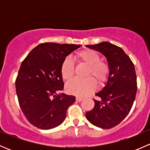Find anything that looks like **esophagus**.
<instances>
[{
  "label": "esophagus",
  "instance_id": "obj_1",
  "mask_svg": "<svg viewBox=\"0 0 150 150\" xmlns=\"http://www.w3.org/2000/svg\"><path fill=\"white\" fill-rule=\"evenodd\" d=\"M75 99H76L77 102H81V101L83 99V98L81 97V96H76V98H75Z\"/></svg>",
  "mask_w": 150,
  "mask_h": 150
}]
</instances>
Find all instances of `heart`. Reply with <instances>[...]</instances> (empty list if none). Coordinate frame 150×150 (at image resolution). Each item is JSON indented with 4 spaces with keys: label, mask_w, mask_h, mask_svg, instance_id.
Listing matches in <instances>:
<instances>
[{
    "label": "heart",
    "mask_w": 150,
    "mask_h": 150,
    "mask_svg": "<svg viewBox=\"0 0 150 150\" xmlns=\"http://www.w3.org/2000/svg\"><path fill=\"white\" fill-rule=\"evenodd\" d=\"M75 59L78 64L88 66L86 79H74L66 85L68 93L78 96H84L96 89V82L100 87L107 83L110 75V67L107 62L101 60V57L92 49H83L78 51ZM75 67L73 62L69 58L62 61L60 67L62 78L69 81L75 75Z\"/></svg>",
    "instance_id": "obj_1"
}]
</instances>
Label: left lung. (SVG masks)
I'll return each mask as SVG.
<instances>
[{"instance_id":"obj_1","label":"left lung","mask_w":150,"mask_h":150,"mask_svg":"<svg viewBox=\"0 0 150 150\" xmlns=\"http://www.w3.org/2000/svg\"><path fill=\"white\" fill-rule=\"evenodd\" d=\"M86 47L105 56L110 75L103 89L96 93L99 99H93L94 107L86 113V117L99 128H112L126 117L135 100L137 82L134 64L121 48L109 42Z\"/></svg>"}]
</instances>
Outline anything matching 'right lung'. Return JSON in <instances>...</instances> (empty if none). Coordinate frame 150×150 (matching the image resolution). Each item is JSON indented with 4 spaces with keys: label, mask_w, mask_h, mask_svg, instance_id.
<instances>
[{
    "label": "right lung",
    "mask_w": 150,
    "mask_h": 150,
    "mask_svg": "<svg viewBox=\"0 0 150 150\" xmlns=\"http://www.w3.org/2000/svg\"><path fill=\"white\" fill-rule=\"evenodd\" d=\"M80 47L40 43L22 62L15 81L16 91L21 110L32 125L48 130L64 122L75 97L60 93L64 88L60 67L67 56Z\"/></svg>",
    "instance_id": "add662e5"
}]
</instances>
